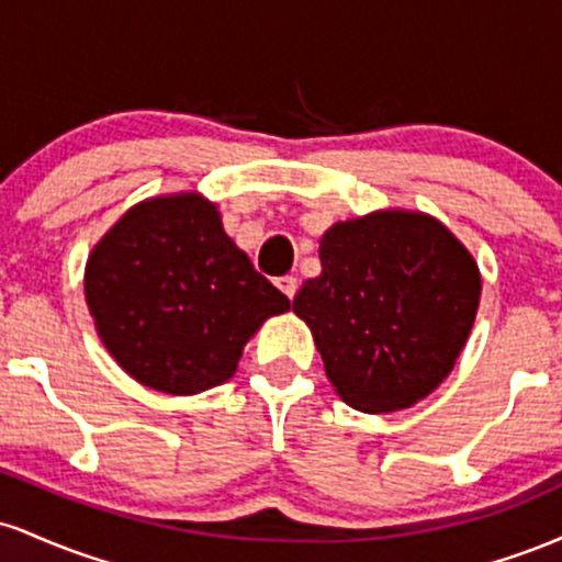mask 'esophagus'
Listing matches in <instances>:
<instances>
[{"mask_svg": "<svg viewBox=\"0 0 562 562\" xmlns=\"http://www.w3.org/2000/svg\"><path fill=\"white\" fill-rule=\"evenodd\" d=\"M277 288H280L290 301H293V295L299 293V280H295L293 274H285V277H280V280H277Z\"/></svg>", "mask_w": 562, "mask_h": 562, "instance_id": "34e87169", "label": "esophagus"}]
</instances>
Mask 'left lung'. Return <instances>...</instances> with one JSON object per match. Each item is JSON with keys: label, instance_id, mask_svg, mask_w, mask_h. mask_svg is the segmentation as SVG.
<instances>
[{"label": "left lung", "instance_id": "8db88e82", "mask_svg": "<svg viewBox=\"0 0 562 562\" xmlns=\"http://www.w3.org/2000/svg\"><path fill=\"white\" fill-rule=\"evenodd\" d=\"M319 259L322 274L303 282L293 312L312 327L340 398L393 412L438 389L481 299L460 240L430 216L380 211L327 229Z\"/></svg>", "mask_w": 562, "mask_h": 562}]
</instances>
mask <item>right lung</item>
I'll return each instance as SVG.
<instances>
[{"label":"right lung","instance_id":"obj_1","mask_svg":"<svg viewBox=\"0 0 562 562\" xmlns=\"http://www.w3.org/2000/svg\"><path fill=\"white\" fill-rule=\"evenodd\" d=\"M83 290L115 362L173 396L227 383L261 322L290 308L192 192L134 205L89 256Z\"/></svg>","mask_w":562,"mask_h":562}]
</instances>
